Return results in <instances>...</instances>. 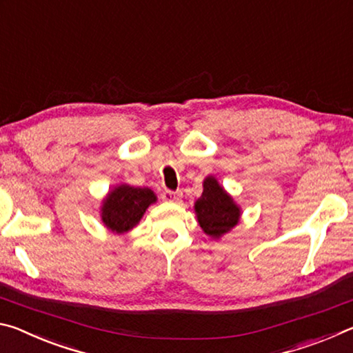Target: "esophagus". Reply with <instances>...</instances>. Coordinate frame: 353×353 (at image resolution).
I'll use <instances>...</instances> for the list:
<instances>
[{
	"label": "esophagus",
	"instance_id": "1",
	"mask_svg": "<svg viewBox=\"0 0 353 353\" xmlns=\"http://www.w3.org/2000/svg\"><path fill=\"white\" fill-rule=\"evenodd\" d=\"M181 198H182L181 191H171V190L162 191V199L166 202H179Z\"/></svg>",
	"mask_w": 353,
	"mask_h": 353
}]
</instances>
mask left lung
Segmentation results:
<instances>
[{
	"label": "left lung",
	"instance_id": "left-lung-1",
	"mask_svg": "<svg viewBox=\"0 0 353 353\" xmlns=\"http://www.w3.org/2000/svg\"><path fill=\"white\" fill-rule=\"evenodd\" d=\"M194 212L202 230L214 240L234 229L241 216L240 207L213 176L205 177L204 191L194 202Z\"/></svg>",
	"mask_w": 353,
	"mask_h": 353
}]
</instances>
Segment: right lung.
Here are the masks:
<instances>
[{
  "mask_svg": "<svg viewBox=\"0 0 353 353\" xmlns=\"http://www.w3.org/2000/svg\"><path fill=\"white\" fill-rule=\"evenodd\" d=\"M157 201L152 190L118 185L109 191L101 207V219L113 234H124L140 223L146 208Z\"/></svg>",
  "mask_w": 353,
  "mask_h": 353,
  "instance_id": "1",
  "label": "right lung"
}]
</instances>
